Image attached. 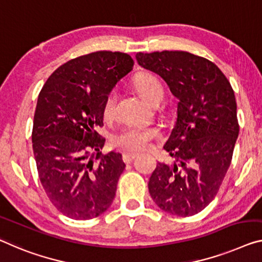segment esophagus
<instances>
[{
	"instance_id": "esophagus-1",
	"label": "esophagus",
	"mask_w": 262,
	"mask_h": 262,
	"mask_svg": "<svg viewBox=\"0 0 262 262\" xmlns=\"http://www.w3.org/2000/svg\"><path fill=\"white\" fill-rule=\"evenodd\" d=\"M138 156V154H135V152H124L123 154V160L125 163H131L136 157Z\"/></svg>"
}]
</instances>
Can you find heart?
Here are the masks:
<instances>
[{
    "label": "heart",
    "mask_w": 262,
    "mask_h": 262,
    "mask_svg": "<svg viewBox=\"0 0 262 262\" xmlns=\"http://www.w3.org/2000/svg\"><path fill=\"white\" fill-rule=\"evenodd\" d=\"M137 89L140 95L151 104L162 102L164 89L158 79L151 75H144L137 79ZM118 100V90L112 89L107 92L103 102L102 111L105 119H111L116 114ZM159 130L154 125H137L128 124L116 131L111 137V144L123 150L138 151L146 148L152 140L158 138Z\"/></svg>",
    "instance_id": "b5f03b06"
}]
</instances>
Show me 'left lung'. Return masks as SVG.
<instances>
[{
  "instance_id": "left-lung-1",
  "label": "left lung",
  "mask_w": 262,
  "mask_h": 262,
  "mask_svg": "<svg viewBox=\"0 0 262 262\" xmlns=\"http://www.w3.org/2000/svg\"><path fill=\"white\" fill-rule=\"evenodd\" d=\"M136 59L159 75L178 99L164 145L174 164H157L148 192L170 214H196L214 199L231 165L239 135L234 91L214 63L187 51L138 52Z\"/></svg>"
}]
</instances>
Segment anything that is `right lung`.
I'll return each mask as SVG.
<instances>
[{"mask_svg": "<svg viewBox=\"0 0 262 262\" xmlns=\"http://www.w3.org/2000/svg\"><path fill=\"white\" fill-rule=\"evenodd\" d=\"M134 63L118 51L80 56L52 72L39 92L31 136L38 177L54 206L71 219H94L115 199L125 164L120 154L102 155L105 139L96 127L103 125L107 92Z\"/></svg>", "mask_w": 262, "mask_h": 262, "instance_id": "1", "label": "right lung"}]
</instances>
